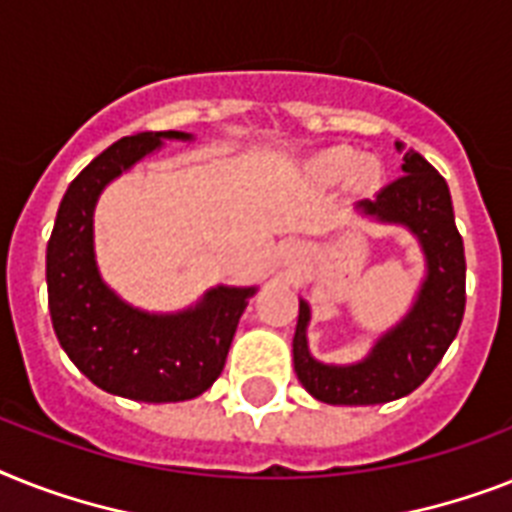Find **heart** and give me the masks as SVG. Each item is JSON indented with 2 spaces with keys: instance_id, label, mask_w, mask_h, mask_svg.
Wrapping results in <instances>:
<instances>
[{
  "instance_id": "b5f03b06",
  "label": "heart",
  "mask_w": 512,
  "mask_h": 512,
  "mask_svg": "<svg viewBox=\"0 0 512 512\" xmlns=\"http://www.w3.org/2000/svg\"><path fill=\"white\" fill-rule=\"evenodd\" d=\"M321 168L326 170L328 176H347L352 168H355V155H350V152H344V149H334V152H328V155H323L321 160Z\"/></svg>"
}]
</instances>
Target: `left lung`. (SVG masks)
Returning <instances> with one entry per match:
<instances>
[{
  "label": "left lung",
  "mask_w": 512,
  "mask_h": 512,
  "mask_svg": "<svg viewBox=\"0 0 512 512\" xmlns=\"http://www.w3.org/2000/svg\"><path fill=\"white\" fill-rule=\"evenodd\" d=\"M402 152V176L363 199L357 210L378 223L405 226L421 242L426 278L413 307L352 365H326L307 350L310 305L299 299L294 331V371L315 400L328 405H381L415 392L431 376L465 313V252L455 226L447 181L418 152Z\"/></svg>",
  "instance_id": "8db88e82"
}]
</instances>
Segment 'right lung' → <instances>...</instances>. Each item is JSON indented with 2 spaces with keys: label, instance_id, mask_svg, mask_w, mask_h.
Listing matches in <instances>:
<instances>
[{
  "label": "right lung",
  "instance_id": "obj_1",
  "mask_svg": "<svg viewBox=\"0 0 512 512\" xmlns=\"http://www.w3.org/2000/svg\"><path fill=\"white\" fill-rule=\"evenodd\" d=\"M184 131L126 136L68 186L47 244V294L60 347L91 384L136 402L194 400L213 386L255 286H215L181 313H144L112 292L94 260V205L112 178Z\"/></svg>",
  "mask_w": 512,
  "mask_h": 512
}]
</instances>
